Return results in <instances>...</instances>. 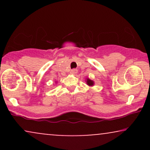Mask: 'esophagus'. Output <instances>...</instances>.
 <instances>
[{
    "label": "esophagus",
    "instance_id": "1",
    "mask_svg": "<svg viewBox=\"0 0 150 150\" xmlns=\"http://www.w3.org/2000/svg\"><path fill=\"white\" fill-rule=\"evenodd\" d=\"M77 69H72L71 70H70V73H73V74L77 73Z\"/></svg>",
    "mask_w": 150,
    "mask_h": 150
}]
</instances>
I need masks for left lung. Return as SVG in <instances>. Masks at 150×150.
Instances as JSON below:
<instances>
[{"label":"left lung","instance_id":"left-lung-1","mask_svg":"<svg viewBox=\"0 0 150 150\" xmlns=\"http://www.w3.org/2000/svg\"><path fill=\"white\" fill-rule=\"evenodd\" d=\"M87 85L89 86H92L93 85H94V82H93L92 80H89V79H87Z\"/></svg>","mask_w":150,"mask_h":150}]
</instances>
